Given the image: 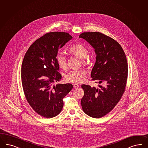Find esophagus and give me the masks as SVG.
<instances>
[{"mask_svg": "<svg viewBox=\"0 0 148 148\" xmlns=\"http://www.w3.org/2000/svg\"><path fill=\"white\" fill-rule=\"evenodd\" d=\"M73 85V87L76 88V89H78V88H79V85L78 84H77V83H75Z\"/></svg>", "mask_w": 148, "mask_h": 148, "instance_id": "esophagus-1", "label": "esophagus"}]
</instances>
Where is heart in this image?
<instances>
[{
    "instance_id": "obj_1",
    "label": "heart",
    "mask_w": 148,
    "mask_h": 148,
    "mask_svg": "<svg viewBox=\"0 0 148 148\" xmlns=\"http://www.w3.org/2000/svg\"><path fill=\"white\" fill-rule=\"evenodd\" d=\"M69 53L72 55L76 56L81 59L83 65L87 64L88 50L87 48L81 43H77L71 46L69 49ZM56 62L61 68L65 69L67 67V59L66 56L62 53H59L56 57ZM86 72L84 70H72L69 72L65 76L67 82L72 83H80L86 79Z\"/></svg>"
}]
</instances>
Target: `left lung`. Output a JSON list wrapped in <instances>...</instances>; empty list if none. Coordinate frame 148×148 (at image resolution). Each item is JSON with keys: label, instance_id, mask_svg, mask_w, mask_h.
I'll list each match as a JSON object with an SVG mask.
<instances>
[{"label": "left lung", "instance_id": "obj_1", "mask_svg": "<svg viewBox=\"0 0 148 148\" xmlns=\"http://www.w3.org/2000/svg\"><path fill=\"white\" fill-rule=\"evenodd\" d=\"M79 37L93 47L97 55L92 80L106 83L105 87L99 86L100 88L82 84V109L92 117L100 118L114 108L125 92L128 76L126 55L117 42L103 33L84 32Z\"/></svg>", "mask_w": 148, "mask_h": 148}]
</instances>
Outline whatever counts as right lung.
Instances as JSON below:
<instances>
[{
  "label": "right lung",
  "instance_id": "1",
  "mask_svg": "<svg viewBox=\"0 0 148 148\" xmlns=\"http://www.w3.org/2000/svg\"><path fill=\"white\" fill-rule=\"evenodd\" d=\"M72 38L66 32L46 33L29 47L22 61L21 81L25 97L35 112L45 118L60 114L63 98L73 88L70 83L51 87L62 77L56 60L58 51Z\"/></svg>",
  "mask_w": 148,
  "mask_h": 148
}]
</instances>
